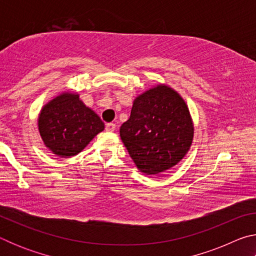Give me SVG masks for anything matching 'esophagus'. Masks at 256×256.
Returning a JSON list of instances; mask_svg holds the SVG:
<instances>
[{"instance_id":"esophagus-1","label":"esophagus","mask_w":256,"mask_h":256,"mask_svg":"<svg viewBox=\"0 0 256 256\" xmlns=\"http://www.w3.org/2000/svg\"><path fill=\"white\" fill-rule=\"evenodd\" d=\"M115 128H116V125L114 123H107L105 126V130L107 132H112V131H115Z\"/></svg>"}]
</instances>
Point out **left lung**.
Instances as JSON below:
<instances>
[{
    "mask_svg": "<svg viewBox=\"0 0 256 256\" xmlns=\"http://www.w3.org/2000/svg\"><path fill=\"white\" fill-rule=\"evenodd\" d=\"M193 133L185 102L162 84L134 100L131 116L120 128L134 164L146 175H157L180 162L192 144Z\"/></svg>",
    "mask_w": 256,
    "mask_h": 256,
    "instance_id": "left-lung-1",
    "label": "left lung"
}]
</instances>
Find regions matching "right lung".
<instances>
[{
  "label": "right lung",
  "instance_id": "add662e5",
  "mask_svg": "<svg viewBox=\"0 0 256 256\" xmlns=\"http://www.w3.org/2000/svg\"><path fill=\"white\" fill-rule=\"evenodd\" d=\"M38 128L42 141L60 157H72L102 132L100 118L79 99V94H63L44 106Z\"/></svg>",
  "mask_w": 256,
  "mask_h": 256
}]
</instances>
